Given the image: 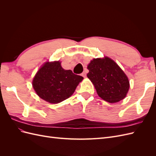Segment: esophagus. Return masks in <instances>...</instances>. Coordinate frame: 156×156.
<instances>
[{
	"label": "esophagus",
	"instance_id": "1",
	"mask_svg": "<svg viewBox=\"0 0 156 156\" xmlns=\"http://www.w3.org/2000/svg\"><path fill=\"white\" fill-rule=\"evenodd\" d=\"M81 75H82V76H83L84 78H85V77H87V73H86V72H83L82 73Z\"/></svg>",
	"mask_w": 156,
	"mask_h": 156
}]
</instances>
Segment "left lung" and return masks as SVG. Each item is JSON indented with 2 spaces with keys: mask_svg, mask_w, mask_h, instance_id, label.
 I'll return each instance as SVG.
<instances>
[{
  "mask_svg": "<svg viewBox=\"0 0 156 156\" xmlns=\"http://www.w3.org/2000/svg\"><path fill=\"white\" fill-rule=\"evenodd\" d=\"M87 68V77L103 100L112 103L126 97L129 88V80L115 61L108 57L94 58Z\"/></svg>",
  "mask_w": 156,
  "mask_h": 156,
  "instance_id": "left-lung-1",
  "label": "left lung"
}]
</instances>
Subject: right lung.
<instances>
[{
	"label": "right lung",
	"mask_w": 156,
	"mask_h": 156,
	"mask_svg": "<svg viewBox=\"0 0 156 156\" xmlns=\"http://www.w3.org/2000/svg\"><path fill=\"white\" fill-rule=\"evenodd\" d=\"M83 77L66 70L60 62H47L37 72L32 86L41 99L51 103H58L72 95Z\"/></svg>",
	"instance_id": "right-lung-1"
}]
</instances>
